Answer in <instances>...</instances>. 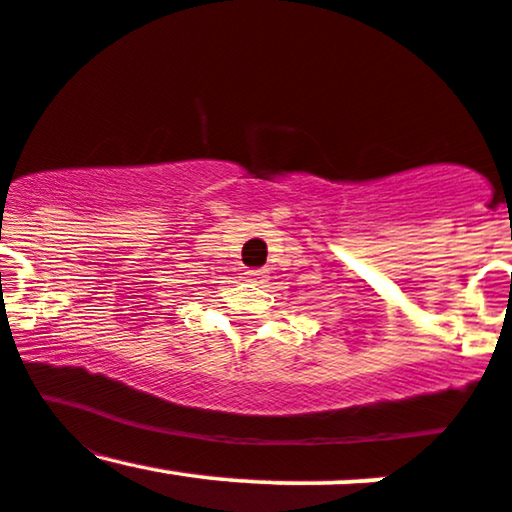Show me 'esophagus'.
I'll return each mask as SVG.
<instances>
[{"label":"esophagus","instance_id":"esophagus-1","mask_svg":"<svg viewBox=\"0 0 512 512\" xmlns=\"http://www.w3.org/2000/svg\"><path fill=\"white\" fill-rule=\"evenodd\" d=\"M245 281H250V284H260V281L264 279V272L262 269H245L243 272Z\"/></svg>","mask_w":512,"mask_h":512}]
</instances>
